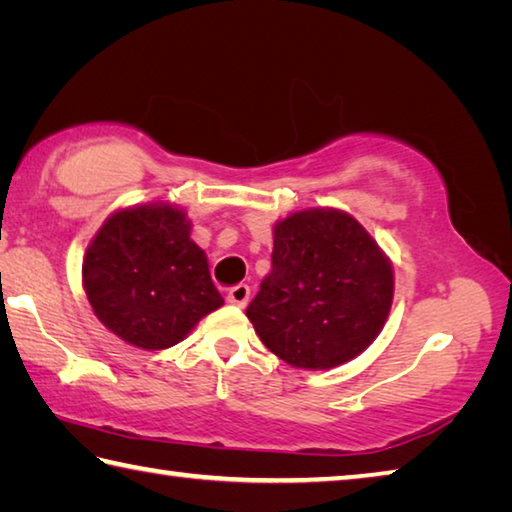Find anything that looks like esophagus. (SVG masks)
<instances>
[{
	"mask_svg": "<svg viewBox=\"0 0 512 512\" xmlns=\"http://www.w3.org/2000/svg\"><path fill=\"white\" fill-rule=\"evenodd\" d=\"M248 298H250V287H248V284H237V287H232L228 291V302H230V305L246 307L248 305Z\"/></svg>",
	"mask_w": 512,
	"mask_h": 512,
	"instance_id": "34e87169",
	"label": "esophagus"
}]
</instances>
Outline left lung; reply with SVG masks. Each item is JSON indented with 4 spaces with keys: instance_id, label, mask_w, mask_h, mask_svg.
<instances>
[{
    "instance_id": "1",
    "label": "left lung",
    "mask_w": 512,
    "mask_h": 512,
    "mask_svg": "<svg viewBox=\"0 0 512 512\" xmlns=\"http://www.w3.org/2000/svg\"><path fill=\"white\" fill-rule=\"evenodd\" d=\"M395 293L393 262L339 207L275 221L273 266L246 309L262 343L302 370H329L366 352Z\"/></svg>"
}]
</instances>
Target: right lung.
Segmentation results:
<instances>
[{
    "mask_svg": "<svg viewBox=\"0 0 512 512\" xmlns=\"http://www.w3.org/2000/svg\"><path fill=\"white\" fill-rule=\"evenodd\" d=\"M81 277L101 325L149 352L187 339L223 305L187 212L164 201L112 212L85 248Z\"/></svg>",
    "mask_w": 512,
    "mask_h": 512,
    "instance_id": "right-lung-1",
    "label": "right lung"
}]
</instances>
